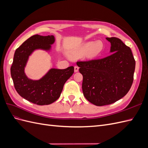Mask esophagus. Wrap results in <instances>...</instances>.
Masks as SVG:
<instances>
[{
	"label": "esophagus",
	"mask_w": 148,
	"mask_h": 148,
	"mask_svg": "<svg viewBox=\"0 0 148 148\" xmlns=\"http://www.w3.org/2000/svg\"><path fill=\"white\" fill-rule=\"evenodd\" d=\"M78 70H79V67L78 66H75V67H74V71H75V72H77V71H78Z\"/></svg>",
	"instance_id": "obj_1"
}]
</instances>
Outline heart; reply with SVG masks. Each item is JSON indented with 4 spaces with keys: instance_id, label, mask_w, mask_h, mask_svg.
<instances>
[{
    "instance_id": "obj_1",
    "label": "heart",
    "mask_w": 148,
    "mask_h": 148,
    "mask_svg": "<svg viewBox=\"0 0 148 148\" xmlns=\"http://www.w3.org/2000/svg\"><path fill=\"white\" fill-rule=\"evenodd\" d=\"M103 43L101 41H97L95 43L92 41L88 42L83 44L77 51L71 54V57L72 59L82 57L87 53V57L89 59L97 56L102 51Z\"/></svg>"
}]
</instances>
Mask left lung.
Segmentation results:
<instances>
[{
	"instance_id": "obj_1",
	"label": "left lung",
	"mask_w": 148,
	"mask_h": 148,
	"mask_svg": "<svg viewBox=\"0 0 148 148\" xmlns=\"http://www.w3.org/2000/svg\"><path fill=\"white\" fill-rule=\"evenodd\" d=\"M106 39L111 44V55L77 62L83 77V95L97 106L111 104L126 95L132 85L135 69L131 49L119 38Z\"/></svg>"
}]
</instances>
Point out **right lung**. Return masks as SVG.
<instances>
[{
    "label": "right lung",
    "instance_id": "1",
    "mask_svg": "<svg viewBox=\"0 0 148 148\" xmlns=\"http://www.w3.org/2000/svg\"><path fill=\"white\" fill-rule=\"evenodd\" d=\"M54 41L52 35L36 34L25 41L15 52L10 68L15 88L20 96L35 104H51L59 99L65 83L74 73V67L71 66L63 70L52 69L37 81L29 79L26 76L24 69L29 56L37 49L49 50Z\"/></svg>",
    "mask_w": 148,
    "mask_h": 148
}]
</instances>
